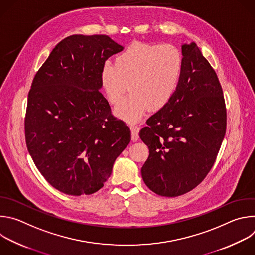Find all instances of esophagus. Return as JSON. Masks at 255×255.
<instances>
[{"label": "esophagus", "instance_id": "34e87169", "mask_svg": "<svg viewBox=\"0 0 255 255\" xmlns=\"http://www.w3.org/2000/svg\"><path fill=\"white\" fill-rule=\"evenodd\" d=\"M130 129H131V135H132V140L137 141L139 138V126L137 125H130Z\"/></svg>", "mask_w": 255, "mask_h": 255}]
</instances>
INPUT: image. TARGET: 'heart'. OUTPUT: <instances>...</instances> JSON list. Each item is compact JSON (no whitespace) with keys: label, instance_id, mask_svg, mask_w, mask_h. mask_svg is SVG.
Listing matches in <instances>:
<instances>
[{"label":"heart","instance_id":"obj_1","mask_svg":"<svg viewBox=\"0 0 255 255\" xmlns=\"http://www.w3.org/2000/svg\"><path fill=\"white\" fill-rule=\"evenodd\" d=\"M183 68V55L175 46L136 41L116 57L115 63L103 65L101 81L111 104H117L130 87L131 93L115 108V114L133 123L149 108L160 110L171 101Z\"/></svg>","mask_w":255,"mask_h":255}]
</instances>
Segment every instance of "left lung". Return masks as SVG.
I'll return each mask as SVG.
<instances>
[{
	"mask_svg": "<svg viewBox=\"0 0 255 255\" xmlns=\"http://www.w3.org/2000/svg\"><path fill=\"white\" fill-rule=\"evenodd\" d=\"M183 74L171 101L152 115L139 136L149 148L142 178L162 197L184 195L211 170L226 133L222 87L196 43L181 46Z\"/></svg>",
	"mask_w": 255,
	"mask_h": 255,
	"instance_id": "1",
	"label": "left lung"
}]
</instances>
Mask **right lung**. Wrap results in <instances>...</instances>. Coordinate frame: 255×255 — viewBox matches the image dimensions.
<instances>
[{"mask_svg": "<svg viewBox=\"0 0 255 255\" xmlns=\"http://www.w3.org/2000/svg\"><path fill=\"white\" fill-rule=\"evenodd\" d=\"M122 50L107 35H71L53 48L33 79L26 145L36 167L61 193L99 191L131 140L129 127L112 115L100 92L103 65Z\"/></svg>", "mask_w": 255, "mask_h": 255, "instance_id": "1", "label": "right lung"}]
</instances>
